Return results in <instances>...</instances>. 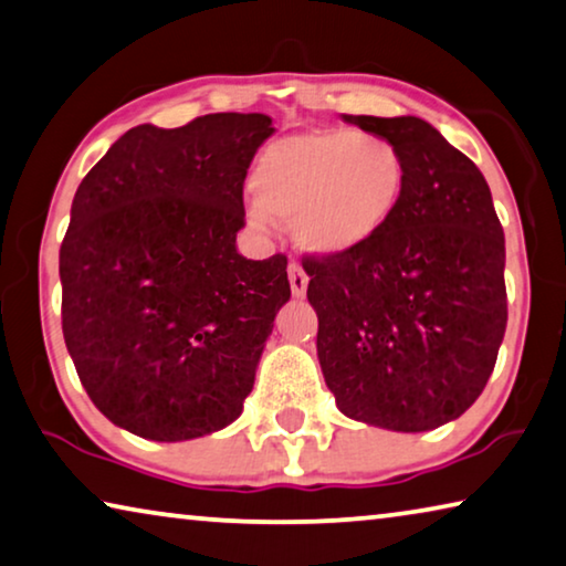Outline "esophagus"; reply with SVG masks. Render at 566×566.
Instances as JSON below:
<instances>
[{
  "instance_id": "esophagus-1",
  "label": "esophagus",
  "mask_w": 566,
  "mask_h": 566,
  "mask_svg": "<svg viewBox=\"0 0 566 566\" xmlns=\"http://www.w3.org/2000/svg\"><path fill=\"white\" fill-rule=\"evenodd\" d=\"M286 272H290V286H292L294 297H304V294H307L310 276L304 274V269H302L297 262H292L290 269H286Z\"/></svg>"
}]
</instances>
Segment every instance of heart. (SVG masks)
Here are the masks:
<instances>
[{"label": "heart", "instance_id": "1", "mask_svg": "<svg viewBox=\"0 0 566 566\" xmlns=\"http://www.w3.org/2000/svg\"><path fill=\"white\" fill-rule=\"evenodd\" d=\"M408 168L396 143L355 130H315L269 143L251 176L254 227L292 221L297 247L343 256L378 239L406 193Z\"/></svg>", "mask_w": 566, "mask_h": 566}]
</instances>
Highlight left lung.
<instances>
[{
	"label": "left lung",
	"instance_id": "left-lung-1",
	"mask_svg": "<svg viewBox=\"0 0 566 566\" xmlns=\"http://www.w3.org/2000/svg\"><path fill=\"white\" fill-rule=\"evenodd\" d=\"M396 143L408 168L400 209L370 244L304 256L317 357L347 418L420 433L469 410L506 332L504 229L486 178L433 125L343 115Z\"/></svg>",
	"mask_w": 566,
	"mask_h": 566
}]
</instances>
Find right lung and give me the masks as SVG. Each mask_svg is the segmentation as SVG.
I'll use <instances>...</instances> for the list:
<instances>
[{"instance_id": "obj_1", "label": "right lung", "mask_w": 566, "mask_h": 566, "mask_svg": "<svg viewBox=\"0 0 566 566\" xmlns=\"http://www.w3.org/2000/svg\"><path fill=\"white\" fill-rule=\"evenodd\" d=\"M262 113L138 125L77 186L60 247L62 335L95 408L148 441L227 428L254 388L286 256H241Z\"/></svg>"}]
</instances>
